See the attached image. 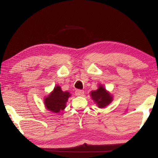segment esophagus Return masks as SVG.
<instances>
[{"label":"esophagus","instance_id":"obj_1","mask_svg":"<svg viewBox=\"0 0 158 158\" xmlns=\"http://www.w3.org/2000/svg\"><path fill=\"white\" fill-rule=\"evenodd\" d=\"M84 94V91L82 90H77L75 91V95L77 96H82Z\"/></svg>","mask_w":158,"mask_h":158}]
</instances>
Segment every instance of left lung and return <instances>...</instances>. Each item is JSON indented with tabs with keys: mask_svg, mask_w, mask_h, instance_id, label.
Segmentation results:
<instances>
[{
	"mask_svg": "<svg viewBox=\"0 0 158 158\" xmlns=\"http://www.w3.org/2000/svg\"><path fill=\"white\" fill-rule=\"evenodd\" d=\"M92 100L99 108H105L109 105L114 100V97L102 84H99L98 89L90 93Z\"/></svg>",
	"mask_w": 158,
	"mask_h": 158,
	"instance_id": "8db88e82",
	"label": "left lung"
}]
</instances>
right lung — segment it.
<instances>
[{"label":"right lung","instance_id":"add662e5","mask_svg":"<svg viewBox=\"0 0 158 158\" xmlns=\"http://www.w3.org/2000/svg\"><path fill=\"white\" fill-rule=\"evenodd\" d=\"M70 96L71 94L68 91H63L60 85H56L52 91L44 98L45 107L53 113H59L65 109Z\"/></svg>","mask_w":158,"mask_h":158}]
</instances>
